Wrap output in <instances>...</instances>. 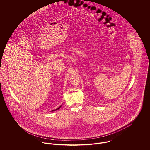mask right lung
I'll return each instance as SVG.
<instances>
[{
  "label": "right lung",
  "instance_id": "add662e5",
  "mask_svg": "<svg viewBox=\"0 0 150 150\" xmlns=\"http://www.w3.org/2000/svg\"><path fill=\"white\" fill-rule=\"evenodd\" d=\"M62 106H59V107H58V108H56V110H53V111H56V110H58V109H59L60 108V107H61Z\"/></svg>",
  "mask_w": 150,
  "mask_h": 150
}]
</instances>
